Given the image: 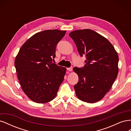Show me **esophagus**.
<instances>
[{
    "mask_svg": "<svg viewBox=\"0 0 131 131\" xmlns=\"http://www.w3.org/2000/svg\"><path fill=\"white\" fill-rule=\"evenodd\" d=\"M67 70L69 71V72H72V71L73 70V68L72 67H70V68H67Z\"/></svg>",
    "mask_w": 131,
    "mask_h": 131,
    "instance_id": "esophagus-1",
    "label": "esophagus"
}]
</instances>
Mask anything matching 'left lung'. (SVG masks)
Listing matches in <instances>:
<instances>
[{
  "mask_svg": "<svg viewBox=\"0 0 131 131\" xmlns=\"http://www.w3.org/2000/svg\"><path fill=\"white\" fill-rule=\"evenodd\" d=\"M69 35L80 56L86 57L84 68H73L79 77L74 85L75 93L83 102H97L109 92L117 78V52L108 39L93 30H76Z\"/></svg>",
  "mask_w": 131,
  "mask_h": 131,
  "instance_id": "obj_1",
  "label": "left lung"
}]
</instances>
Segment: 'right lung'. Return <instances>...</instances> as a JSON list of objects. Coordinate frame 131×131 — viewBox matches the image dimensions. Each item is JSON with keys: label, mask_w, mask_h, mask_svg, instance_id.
Returning <instances> with one entry per match:
<instances>
[{"label": "right lung", "mask_w": 131, "mask_h": 131, "mask_svg": "<svg viewBox=\"0 0 131 131\" xmlns=\"http://www.w3.org/2000/svg\"><path fill=\"white\" fill-rule=\"evenodd\" d=\"M66 30H46L34 34L23 44L15 66L21 88L30 100L48 103L56 97L66 68L52 63L58 42Z\"/></svg>", "instance_id": "obj_1"}]
</instances>
